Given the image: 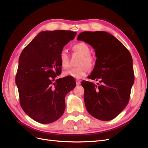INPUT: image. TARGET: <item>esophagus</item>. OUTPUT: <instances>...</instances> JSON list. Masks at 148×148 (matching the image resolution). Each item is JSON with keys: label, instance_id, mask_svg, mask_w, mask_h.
<instances>
[{"label": "esophagus", "instance_id": "esophagus-1", "mask_svg": "<svg viewBox=\"0 0 148 148\" xmlns=\"http://www.w3.org/2000/svg\"><path fill=\"white\" fill-rule=\"evenodd\" d=\"M76 83H77V85H79V84H80V83H81V81L79 79H77L76 80Z\"/></svg>", "mask_w": 148, "mask_h": 148}]
</instances>
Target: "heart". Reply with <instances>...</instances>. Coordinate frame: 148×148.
Returning a JSON list of instances; mask_svg holds the SVG:
<instances>
[{
  "label": "heart",
  "mask_w": 148,
  "mask_h": 148,
  "mask_svg": "<svg viewBox=\"0 0 148 148\" xmlns=\"http://www.w3.org/2000/svg\"><path fill=\"white\" fill-rule=\"evenodd\" d=\"M75 51L79 52L83 54V57L80 61L82 65L79 66L72 67L64 71V75L66 77H71L75 78H81L86 75L89 71L88 66H92L93 65V58L89 54L90 48L86 43L81 42L75 44L73 46ZM59 59L62 66L66 68L69 65V55L65 49H62L59 53Z\"/></svg>",
  "instance_id": "1"
}]
</instances>
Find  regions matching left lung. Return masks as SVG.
Here are the masks:
<instances>
[{"instance_id": "obj_1", "label": "left lung", "mask_w": 148, "mask_h": 148, "mask_svg": "<svg viewBox=\"0 0 148 148\" xmlns=\"http://www.w3.org/2000/svg\"><path fill=\"white\" fill-rule=\"evenodd\" d=\"M77 40L95 49L97 57L89 78L101 83L82 82L86 108L92 117L103 121L112 120L128 104L134 83L133 59L119 40L105 31H84Z\"/></svg>"}]
</instances>
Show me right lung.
<instances>
[{
	"label": "right lung",
	"instance_id": "right-lung-1",
	"mask_svg": "<svg viewBox=\"0 0 148 148\" xmlns=\"http://www.w3.org/2000/svg\"><path fill=\"white\" fill-rule=\"evenodd\" d=\"M76 34L72 31H42L20 56L15 82L20 106L39 123H50L61 117L65 109L66 94L76 86L71 77L53 82L61 70L60 52Z\"/></svg>",
	"mask_w": 148,
	"mask_h": 148
}]
</instances>
